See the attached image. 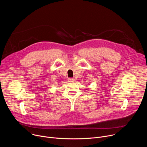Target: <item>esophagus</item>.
<instances>
[{
    "label": "esophagus",
    "mask_w": 147,
    "mask_h": 147,
    "mask_svg": "<svg viewBox=\"0 0 147 147\" xmlns=\"http://www.w3.org/2000/svg\"><path fill=\"white\" fill-rule=\"evenodd\" d=\"M68 80L69 82H71L74 81V79L73 78H68Z\"/></svg>",
    "instance_id": "34e87169"
}]
</instances>
